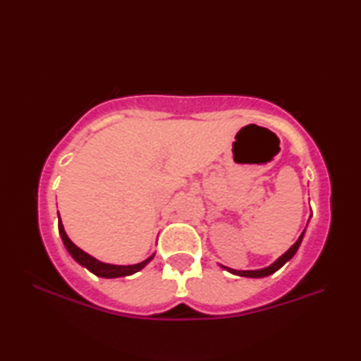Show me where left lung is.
I'll use <instances>...</instances> for the list:
<instances>
[{"instance_id": "obj_1", "label": "left lung", "mask_w": 361, "mask_h": 361, "mask_svg": "<svg viewBox=\"0 0 361 361\" xmlns=\"http://www.w3.org/2000/svg\"><path fill=\"white\" fill-rule=\"evenodd\" d=\"M302 235H304V232L301 235H299V239L296 240V243L295 245H293L288 252L286 253H283L282 256H280V258L274 262V264H271L269 267H264V269H258V271H234V269H229V267H224V269H228L229 272H232V274H235V276H242V277H267V276H271V274H274L276 271H279L280 267H282L286 261H290L293 256H295V253L298 252V248H299V245H301V240H302Z\"/></svg>"}]
</instances>
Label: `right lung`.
<instances>
[{
    "label": "right lung",
    "instance_id": "obj_1",
    "mask_svg": "<svg viewBox=\"0 0 361 361\" xmlns=\"http://www.w3.org/2000/svg\"><path fill=\"white\" fill-rule=\"evenodd\" d=\"M59 232L60 235H62V240L65 243L66 250H68V253L75 258V261H78L79 264L84 266L85 269H89L90 272L95 274V276L99 277H105V279H114V277H126V276H132V274H135L138 271H142V269L148 264V262L154 258V255L149 256L148 259H145L142 262H138V264H132V266H116V264H106V262H102L99 259H95L94 256L87 255L85 252H82L81 248L76 247L75 243H73L68 235H66V232L63 229V224L60 221V216H59Z\"/></svg>",
    "mask_w": 361,
    "mask_h": 361
}]
</instances>
